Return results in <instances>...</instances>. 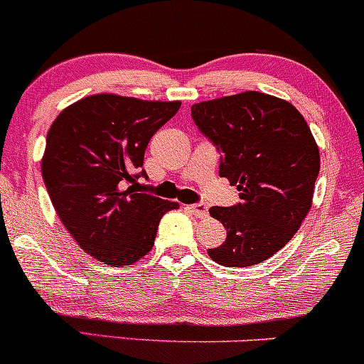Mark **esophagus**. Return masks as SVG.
Wrapping results in <instances>:
<instances>
[{
	"instance_id": "esophagus-1",
	"label": "esophagus",
	"mask_w": 364,
	"mask_h": 364,
	"mask_svg": "<svg viewBox=\"0 0 364 364\" xmlns=\"http://www.w3.org/2000/svg\"><path fill=\"white\" fill-rule=\"evenodd\" d=\"M190 210H191V214L196 217V219H205V217L208 215V207L202 202L195 203V205H190Z\"/></svg>"
}]
</instances>
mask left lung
I'll return each mask as SVG.
<instances>
[{
	"label": "left lung",
	"mask_w": 364,
	"mask_h": 364,
	"mask_svg": "<svg viewBox=\"0 0 364 364\" xmlns=\"http://www.w3.org/2000/svg\"><path fill=\"white\" fill-rule=\"evenodd\" d=\"M191 118L220 157L219 174L240 191L232 207H212L228 231L208 250L225 267H252L296 235L311 208L318 145L291 102L248 90L191 106Z\"/></svg>",
	"instance_id": "left-lung-1"
}]
</instances>
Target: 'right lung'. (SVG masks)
<instances>
[{
    "label": "right lung",
    "mask_w": 364,
    "mask_h": 364,
    "mask_svg": "<svg viewBox=\"0 0 364 364\" xmlns=\"http://www.w3.org/2000/svg\"><path fill=\"white\" fill-rule=\"evenodd\" d=\"M181 102L97 94L60 112L48 132L43 179L54 210L78 246L112 267L132 265L154 246L166 212L178 208L136 193L147 178L145 149Z\"/></svg>",
    "instance_id": "add662e5"
}]
</instances>
